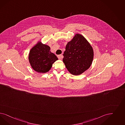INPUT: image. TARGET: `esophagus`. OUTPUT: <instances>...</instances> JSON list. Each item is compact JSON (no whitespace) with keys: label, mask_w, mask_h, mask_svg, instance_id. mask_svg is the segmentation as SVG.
I'll return each instance as SVG.
<instances>
[{"label":"esophagus","mask_w":125,"mask_h":125,"mask_svg":"<svg viewBox=\"0 0 125 125\" xmlns=\"http://www.w3.org/2000/svg\"><path fill=\"white\" fill-rule=\"evenodd\" d=\"M58 58L59 60H61L62 59H63V56L62 55H58Z\"/></svg>","instance_id":"34e87169"}]
</instances>
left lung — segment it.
Listing matches in <instances>:
<instances>
[{"mask_svg":"<svg viewBox=\"0 0 125 125\" xmlns=\"http://www.w3.org/2000/svg\"><path fill=\"white\" fill-rule=\"evenodd\" d=\"M63 62L69 73L79 75L89 69L94 58V50L82 34H76L67 43Z\"/></svg>","mask_w":125,"mask_h":125,"instance_id":"left-lung-1","label":"left lung"}]
</instances>
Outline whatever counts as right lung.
Masks as SVG:
<instances>
[{
	"label": "right lung",
	"instance_id": "1",
	"mask_svg": "<svg viewBox=\"0 0 125 125\" xmlns=\"http://www.w3.org/2000/svg\"><path fill=\"white\" fill-rule=\"evenodd\" d=\"M58 60L50 51V47L38 41L30 49L29 61L32 69L38 73H46L52 68V64Z\"/></svg>",
	"mask_w": 125,
	"mask_h": 125
}]
</instances>
